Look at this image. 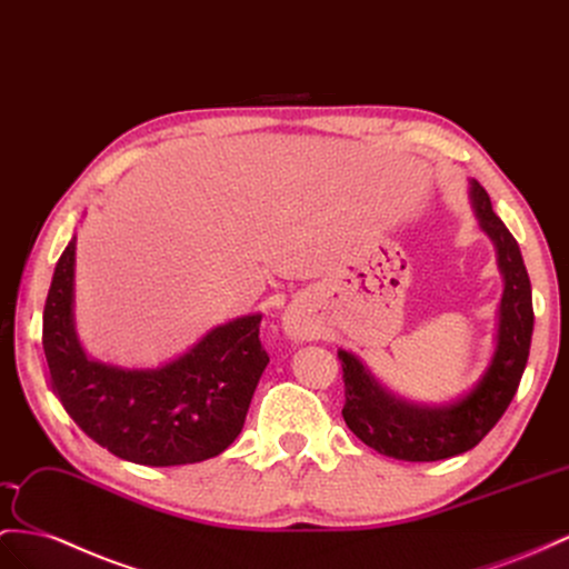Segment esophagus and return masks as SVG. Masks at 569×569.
<instances>
[{"label":"esophagus","mask_w":569,"mask_h":569,"mask_svg":"<svg viewBox=\"0 0 569 569\" xmlns=\"http://www.w3.org/2000/svg\"><path fill=\"white\" fill-rule=\"evenodd\" d=\"M283 331L290 339H302L308 333V325L302 322V317L296 310H286L283 312Z\"/></svg>","instance_id":"34e87169"}]
</instances>
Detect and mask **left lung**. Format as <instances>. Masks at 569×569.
Wrapping results in <instances>:
<instances>
[{
	"mask_svg": "<svg viewBox=\"0 0 569 569\" xmlns=\"http://www.w3.org/2000/svg\"><path fill=\"white\" fill-rule=\"evenodd\" d=\"M471 203L480 230L492 240L505 281L495 353L480 380L463 397L440 403H413L375 380L362 360L339 351L346 385L343 420L356 437L385 457L401 461H440L473 449L495 428L515 399L527 368L533 305L531 281L512 232L492 211L483 187L471 180Z\"/></svg>",
	"mask_w": 569,
	"mask_h": 569,
	"instance_id": "1",
	"label": "left lung"
}]
</instances>
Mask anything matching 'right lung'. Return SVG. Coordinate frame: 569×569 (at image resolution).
I'll return each mask as SVG.
<instances>
[{
	"label": "right lung",
	"instance_id": "obj_1",
	"mask_svg": "<svg viewBox=\"0 0 569 569\" xmlns=\"http://www.w3.org/2000/svg\"><path fill=\"white\" fill-rule=\"evenodd\" d=\"M77 236L57 261L42 312L50 382L74 423L114 457L182 466L218 457L244 426L269 356L261 315L218 325L160 368H120L86 356L74 319Z\"/></svg>",
	"mask_w": 569,
	"mask_h": 569
}]
</instances>
